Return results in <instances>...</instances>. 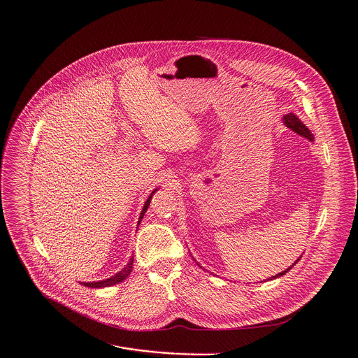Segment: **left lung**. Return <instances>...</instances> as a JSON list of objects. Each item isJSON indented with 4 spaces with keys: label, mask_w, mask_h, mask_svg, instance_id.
Segmentation results:
<instances>
[{
    "label": "left lung",
    "mask_w": 358,
    "mask_h": 358,
    "mask_svg": "<svg viewBox=\"0 0 358 358\" xmlns=\"http://www.w3.org/2000/svg\"><path fill=\"white\" fill-rule=\"evenodd\" d=\"M282 121H284V124L291 129V131H294L295 134H298V135H301V136H303V138H306V139H309V141H312L313 142V135H312V132L299 121V117L295 115V113H288V115H285L284 117H282ZM301 259V257H299ZM298 259V260H299ZM298 260L291 266V267H288L285 271H282V273H280V274H277V275H273L271 278H268V280H274V278H278V277H282L284 274H287L296 263H298Z\"/></svg>",
    "instance_id": "1"
}]
</instances>
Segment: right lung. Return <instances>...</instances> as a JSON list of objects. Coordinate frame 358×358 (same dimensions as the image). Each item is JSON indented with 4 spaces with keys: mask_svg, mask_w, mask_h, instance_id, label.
Instances as JSON below:
<instances>
[{
    "mask_svg": "<svg viewBox=\"0 0 358 358\" xmlns=\"http://www.w3.org/2000/svg\"><path fill=\"white\" fill-rule=\"evenodd\" d=\"M156 192V189L150 194V196L148 198V201H146V203H145V206H143V209H142V213H141V216H139V222H138V224L142 222V217H143V215H145V212L148 210V208H149V205H150V199H152V196H153V194ZM132 267H134V257L129 260V263L127 264V267L125 268H122L121 271L119 273H116L115 275H112V277H109V278H106V280H103V281H92V282H84V285L85 287H88V288H105V287H110V285H115V284H119V282H122L131 273H132Z\"/></svg>",
    "mask_w": 358,
    "mask_h": 358,
    "instance_id": "1",
    "label": "right lung"
}]
</instances>
